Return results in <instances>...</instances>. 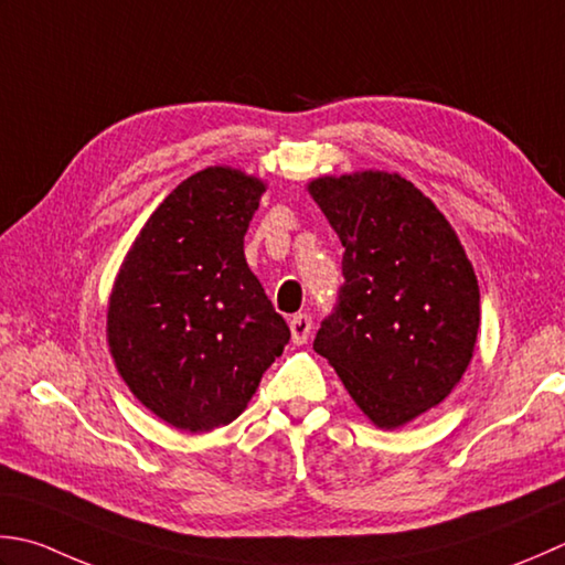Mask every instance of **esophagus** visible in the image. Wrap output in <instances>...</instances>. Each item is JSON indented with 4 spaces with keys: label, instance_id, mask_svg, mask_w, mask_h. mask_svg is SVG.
<instances>
[{
    "label": "esophagus",
    "instance_id": "esophagus-1",
    "mask_svg": "<svg viewBox=\"0 0 565 565\" xmlns=\"http://www.w3.org/2000/svg\"><path fill=\"white\" fill-rule=\"evenodd\" d=\"M289 326H291V335H294L296 345H303V342L308 340V335H311L313 320H311V316H306V313H296L291 318Z\"/></svg>",
    "mask_w": 565,
    "mask_h": 565
}]
</instances>
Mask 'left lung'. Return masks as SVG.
Wrapping results in <instances>:
<instances>
[{
  "label": "left lung",
  "instance_id": "left-lung-1",
  "mask_svg": "<svg viewBox=\"0 0 565 565\" xmlns=\"http://www.w3.org/2000/svg\"><path fill=\"white\" fill-rule=\"evenodd\" d=\"M308 191L345 247V281L313 350L374 424L404 426L468 370L480 326L472 264L440 210L402 175H326Z\"/></svg>",
  "mask_w": 565,
  "mask_h": 565
}]
</instances>
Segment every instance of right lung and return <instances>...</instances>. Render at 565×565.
I'll return each mask as SVG.
<instances>
[{
  "label": "right lung",
  "instance_id": "1",
  "mask_svg": "<svg viewBox=\"0 0 565 565\" xmlns=\"http://www.w3.org/2000/svg\"><path fill=\"white\" fill-rule=\"evenodd\" d=\"M262 193L225 166L185 179L141 227L109 296L121 380L191 434L235 422L291 338L245 259Z\"/></svg>",
  "mask_w": 565,
  "mask_h": 565
}]
</instances>
